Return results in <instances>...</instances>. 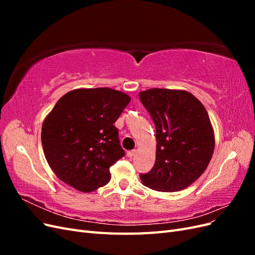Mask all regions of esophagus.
Masks as SVG:
<instances>
[{"label": "esophagus", "mask_w": 255, "mask_h": 255, "mask_svg": "<svg viewBox=\"0 0 255 255\" xmlns=\"http://www.w3.org/2000/svg\"><path fill=\"white\" fill-rule=\"evenodd\" d=\"M136 154V150H130V151H128L127 152V155L128 156V157H133L134 155Z\"/></svg>", "instance_id": "esophagus-1"}]
</instances>
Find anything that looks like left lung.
Masks as SVG:
<instances>
[{
	"mask_svg": "<svg viewBox=\"0 0 255 255\" xmlns=\"http://www.w3.org/2000/svg\"><path fill=\"white\" fill-rule=\"evenodd\" d=\"M156 128V158L142 184L158 191L188 187L210 164L215 137L205 107L190 92L152 88L139 94Z\"/></svg>",
	"mask_w": 255,
	"mask_h": 255,
	"instance_id": "8db88e82",
	"label": "left lung"
}]
</instances>
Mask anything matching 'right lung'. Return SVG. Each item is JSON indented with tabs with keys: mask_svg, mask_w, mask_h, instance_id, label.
<instances>
[{
	"mask_svg": "<svg viewBox=\"0 0 255 255\" xmlns=\"http://www.w3.org/2000/svg\"><path fill=\"white\" fill-rule=\"evenodd\" d=\"M130 98L111 88L74 89L61 97L41 129L44 156L59 180L91 192L111 180L126 155L114 126Z\"/></svg>",
	"mask_w": 255,
	"mask_h": 255,
	"instance_id": "add662e5",
	"label": "right lung"
}]
</instances>
